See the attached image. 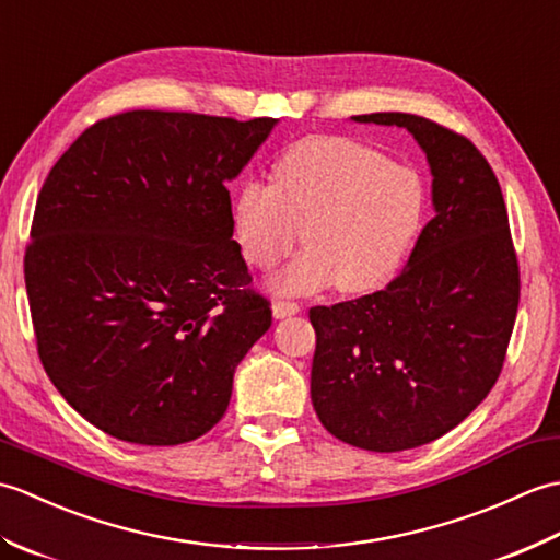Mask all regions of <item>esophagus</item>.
Here are the masks:
<instances>
[{"mask_svg": "<svg viewBox=\"0 0 560 560\" xmlns=\"http://www.w3.org/2000/svg\"><path fill=\"white\" fill-rule=\"evenodd\" d=\"M271 313H273V317H277V319H283V317L299 315L301 313V305L299 303H291V301H273Z\"/></svg>", "mask_w": 560, "mask_h": 560, "instance_id": "obj_1", "label": "esophagus"}]
</instances>
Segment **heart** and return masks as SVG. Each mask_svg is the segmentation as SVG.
Instances as JSON below:
<instances>
[{
    "label": "heart",
    "mask_w": 560,
    "mask_h": 560,
    "mask_svg": "<svg viewBox=\"0 0 560 560\" xmlns=\"http://www.w3.org/2000/svg\"><path fill=\"white\" fill-rule=\"evenodd\" d=\"M425 192L411 168L347 137H307L273 165L271 185L237 189L233 231L249 267L271 271L301 241L305 253L279 289L307 293L335 281L368 293L397 271L421 229Z\"/></svg>",
    "instance_id": "obj_1"
}]
</instances>
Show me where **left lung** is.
Listing matches in <instances>:
<instances>
[{
    "mask_svg": "<svg viewBox=\"0 0 560 560\" xmlns=\"http://www.w3.org/2000/svg\"><path fill=\"white\" fill-rule=\"evenodd\" d=\"M404 127L433 175L435 217L387 289L311 307V397L353 447L399 452L459 425L495 385L520 303V267L501 185L481 151L409 113L355 115Z\"/></svg>",
    "mask_w": 560,
    "mask_h": 560,
    "instance_id": "left-lung-1",
    "label": "left lung"
}]
</instances>
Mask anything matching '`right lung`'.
Segmentation results:
<instances>
[{
    "label": "right lung",
    "mask_w": 560,
    "mask_h": 560,
    "mask_svg": "<svg viewBox=\"0 0 560 560\" xmlns=\"http://www.w3.org/2000/svg\"><path fill=\"white\" fill-rule=\"evenodd\" d=\"M273 125L129 110L45 177L23 259L35 341L59 395L103 433L180 445L229 409L271 307L249 289L225 183Z\"/></svg>",
    "instance_id": "obj_1"
}]
</instances>
